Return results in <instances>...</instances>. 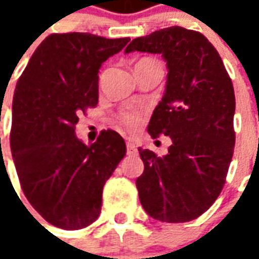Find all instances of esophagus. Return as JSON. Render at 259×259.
Returning <instances> with one entry per match:
<instances>
[{"label": "esophagus", "instance_id": "esophagus-1", "mask_svg": "<svg viewBox=\"0 0 259 259\" xmlns=\"http://www.w3.org/2000/svg\"><path fill=\"white\" fill-rule=\"evenodd\" d=\"M126 148H127V155H129V157H136V155H139V150H137V146H136L135 143L129 141V143L126 144Z\"/></svg>", "mask_w": 259, "mask_h": 259}]
</instances>
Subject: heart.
<instances>
[{
  "label": "heart",
  "instance_id": "heart-1",
  "mask_svg": "<svg viewBox=\"0 0 259 259\" xmlns=\"http://www.w3.org/2000/svg\"><path fill=\"white\" fill-rule=\"evenodd\" d=\"M146 61H151V59H141L140 62H146ZM119 120H120V123L123 124L124 127H127V129H136L141 123V116L140 113L136 112V111L126 109L123 112H120Z\"/></svg>",
  "mask_w": 259,
  "mask_h": 259
}]
</instances>
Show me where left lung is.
Listing matches in <instances>:
<instances>
[{"mask_svg":"<svg viewBox=\"0 0 259 259\" xmlns=\"http://www.w3.org/2000/svg\"><path fill=\"white\" fill-rule=\"evenodd\" d=\"M161 54L168 79L148 133L172 139L168 154L139 148L136 180L146 212L161 222H189L215 202L233 157L236 98L222 58L205 36L180 26L135 38L124 53Z\"/></svg>","mask_w":259,"mask_h":259,"instance_id":"1","label":"left lung"}]
</instances>
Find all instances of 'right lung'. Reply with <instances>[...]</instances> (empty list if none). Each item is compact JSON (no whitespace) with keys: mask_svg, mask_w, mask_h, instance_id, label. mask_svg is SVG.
<instances>
[{"mask_svg":"<svg viewBox=\"0 0 259 259\" xmlns=\"http://www.w3.org/2000/svg\"><path fill=\"white\" fill-rule=\"evenodd\" d=\"M130 41L89 33L50 34L18 80L11 151L22 190L47 222L89 226L101 212L102 187L126 155L113 130L85 146L74 135L79 115L98 102L102 62Z\"/></svg>","mask_w":259,"mask_h":259,"instance_id":"right-lung-1","label":"right lung"}]
</instances>
